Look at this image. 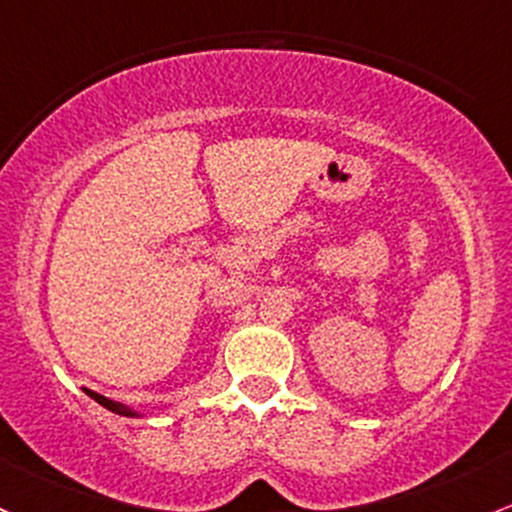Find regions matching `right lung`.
Instances as JSON below:
<instances>
[{
	"mask_svg": "<svg viewBox=\"0 0 512 512\" xmlns=\"http://www.w3.org/2000/svg\"><path fill=\"white\" fill-rule=\"evenodd\" d=\"M84 393H87V396H92L94 401L101 403V406H104V408H109V411H114V413H119V415H136V413L131 411V408L121 406V403H116V401H109V398H106V396H101V393H97V391H89V389H84Z\"/></svg>",
	"mask_w": 512,
	"mask_h": 512,
	"instance_id": "obj_1",
	"label": "right lung"
}]
</instances>
